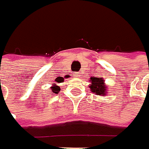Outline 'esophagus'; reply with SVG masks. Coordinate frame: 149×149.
<instances>
[{"label":"esophagus","instance_id":"obj_1","mask_svg":"<svg viewBox=\"0 0 149 149\" xmlns=\"http://www.w3.org/2000/svg\"><path fill=\"white\" fill-rule=\"evenodd\" d=\"M80 75V73L79 72H74V77H77V78H79Z\"/></svg>","mask_w":149,"mask_h":149}]
</instances>
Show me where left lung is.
<instances>
[{
    "label": "left lung",
    "mask_w": 149,
    "mask_h": 149,
    "mask_svg": "<svg viewBox=\"0 0 149 149\" xmlns=\"http://www.w3.org/2000/svg\"><path fill=\"white\" fill-rule=\"evenodd\" d=\"M91 84L89 86L93 93H95V95H104L105 92H107V87L104 85L103 78L92 77L91 78Z\"/></svg>",
    "instance_id": "left-lung-1"
}]
</instances>
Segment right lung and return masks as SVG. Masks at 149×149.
Wrapping results in <instances>:
<instances>
[{"instance_id": "right-lung-1", "label": "right lung", "mask_w": 149, "mask_h": 149, "mask_svg": "<svg viewBox=\"0 0 149 149\" xmlns=\"http://www.w3.org/2000/svg\"><path fill=\"white\" fill-rule=\"evenodd\" d=\"M51 90H52V94L55 93V94H58L60 91V87L59 86H56L55 84H54L53 86L51 87Z\"/></svg>"}]
</instances>
